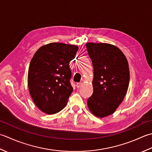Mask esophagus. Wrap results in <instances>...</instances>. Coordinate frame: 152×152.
Segmentation results:
<instances>
[{
	"label": "esophagus",
	"instance_id": "esophagus-1",
	"mask_svg": "<svg viewBox=\"0 0 152 152\" xmlns=\"http://www.w3.org/2000/svg\"><path fill=\"white\" fill-rule=\"evenodd\" d=\"M83 85V83H77L76 84V86L77 88H80V86Z\"/></svg>",
	"mask_w": 152,
	"mask_h": 152
}]
</instances>
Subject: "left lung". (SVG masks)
Returning a JSON list of instances; mask_svg holds the SVG:
<instances>
[{
  "mask_svg": "<svg viewBox=\"0 0 152 152\" xmlns=\"http://www.w3.org/2000/svg\"><path fill=\"white\" fill-rule=\"evenodd\" d=\"M94 69L93 94L87 100L90 111L98 117L113 113L127 92L130 73L125 56L107 43L86 44Z\"/></svg>",
  "mask_w": 152,
  "mask_h": 152,
  "instance_id": "8db88e82",
  "label": "left lung"
}]
</instances>
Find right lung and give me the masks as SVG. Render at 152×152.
<instances>
[{
    "label": "right lung",
    "instance_id": "right-lung-1",
    "mask_svg": "<svg viewBox=\"0 0 152 152\" xmlns=\"http://www.w3.org/2000/svg\"><path fill=\"white\" fill-rule=\"evenodd\" d=\"M76 45L52 42L34 54L28 71L29 91L34 103L46 114L66 107L73 92L69 62L78 51Z\"/></svg>",
    "mask_w": 152,
    "mask_h": 152
}]
</instances>
